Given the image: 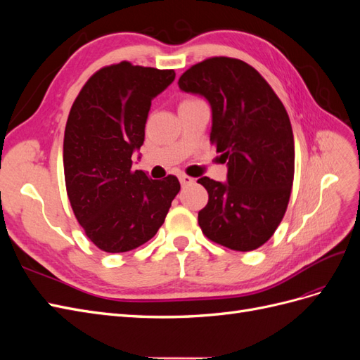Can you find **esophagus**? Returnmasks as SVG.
I'll return each instance as SVG.
<instances>
[{"instance_id": "34e87169", "label": "esophagus", "mask_w": 360, "mask_h": 360, "mask_svg": "<svg viewBox=\"0 0 360 360\" xmlns=\"http://www.w3.org/2000/svg\"><path fill=\"white\" fill-rule=\"evenodd\" d=\"M179 180H180V183H181V186H188V184H192V183H193V179L189 177V176H184V174H180Z\"/></svg>"}]
</instances>
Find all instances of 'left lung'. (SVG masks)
<instances>
[{
    "label": "left lung",
    "mask_w": 360,
    "mask_h": 360,
    "mask_svg": "<svg viewBox=\"0 0 360 360\" xmlns=\"http://www.w3.org/2000/svg\"><path fill=\"white\" fill-rule=\"evenodd\" d=\"M212 108L210 141L226 163V181L198 183L209 202L198 213L202 233L234 250H254L274 236L285 214L294 177V138L279 97L242 60L214 57L179 79Z\"/></svg>",
    "instance_id": "left-lung-1"
}]
</instances>
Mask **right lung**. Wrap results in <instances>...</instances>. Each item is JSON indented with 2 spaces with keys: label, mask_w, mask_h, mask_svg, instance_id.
<instances>
[{
  "label": "right lung",
  "mask_w": 360,
  "mask_h": 360,
  "mask_svg": "<svg viewBox=\"0 0 360 360\" xmlns=\"http://www.w3.org/2000/svg\"><path fill=\"white\" fill-rule=\"evenodd\" d=\"M174 78V70L122 61L96 72L72 105L63 146L69 201L86 237L105 252L148 242L180 191L177 177L153 180L132 169L151 101Z\"/></svg>",
  "instance_id": "obj_1"
}]
</instances>
